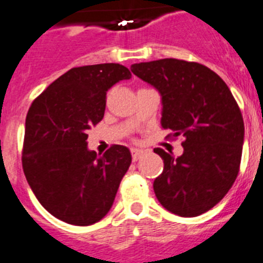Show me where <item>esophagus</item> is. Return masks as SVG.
I'll return each mask as SVG.
<instances>
[{
  "label": "esophagus",
  "mask_w": 263,
  "mask_h": 263,
  "mask_svg": "<svg viewBox=\"0 0 263 263\" xmlns=\"http://www.w3.org/2000/svg\"><path fill=\"white\" fill-rule=\"evenodd\" d=\"M145 153H146L145 149H139V148L131 149V155H132V158H134V161H137L140 157H143Z\"/></svg>",
  "instance_id": "34e87169"
}]
</instances>
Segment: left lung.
<instances>
[{
	"mask_svg": "<svg viewBox=\"0 0 263 263\" xmlns=\"http://www.w3.org/2000/svg\"><path fill=\"white\" fill-rule=\"evenodd\" d=\"M131 70L161 97V126L182 135L183 153H155L164 170L153 182L158 202L182 217L204 214L235 182L243 144V120L229 87L202 64L161 59L132 64Z\"/></svg>",
	"mask_w": 263,
	"mask_h": 263,
	"instance_id": "1",
	"label": "left lung"
}]
</instances>
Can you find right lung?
I'll use <instances>...</instances> for the list:
<instances>
[{
    "label": "right lung",
    "instance_id": "1",
    "mask_svg": "<svg viewBox=\"0 0 263 263\" xmlns=\"http://www.w3.org/2000/svg\"><path fill=\"white\" fill-rule=\"evenodd\" d=\"M131 77L115 63L73 68L28 110L23 172L40 204L65 223L91 226L112 207L131 152L112 145L99 157L87 148L86 132L102 120L108 89Z\"/></svg>",
    "mask_w": 263,
    "mask_h": 263
}]
</instances>
